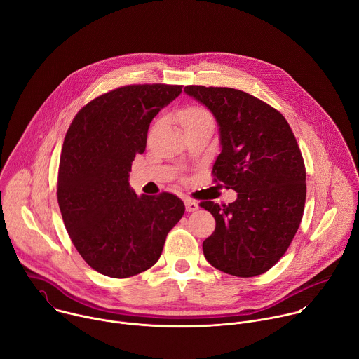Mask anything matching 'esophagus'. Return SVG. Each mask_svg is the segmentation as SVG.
Wrapping results in <instances>:
<instances>
[{"instance_id":"obj_1","label":"esophagus","mask_w":359,"mask_h":359,"mask_svg":"<svg viewBox=\"0 0 359 359\" xmlns=\"http://www.w3.org/2000/svg\"><path fill=\"white\" fill-rule=\"evenodd\" d=\"M184 204H186V210H187V212H196V210H198V203H196V201H193V200H190V198H186V200H184Z\"/></svg>"}]
</instances>
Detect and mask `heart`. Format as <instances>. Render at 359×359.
Segmentation results:
<instances>
[{
	"instance_id": "heart-1",
	"label": "heart",
	"mask_w": 359,
	"mask_h": 359,
	"mask_svg": "<svg viewBox=\"0 0 359 359\" xmlns=\"http://www.w3.org/2000/svg\"><path fill=\"white\" fill-rule=\"evenodd\" d=\"M201 121H212L210 114L200 107H189L180 112V122L183 126L197 123Z\"/></svg>"
}]
</instances>
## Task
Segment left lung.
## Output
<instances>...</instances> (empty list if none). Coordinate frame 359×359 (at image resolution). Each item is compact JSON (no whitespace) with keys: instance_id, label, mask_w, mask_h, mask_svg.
<instances>
[{"instance_id":"1","label":"left lung","mask_w":359,"mask_h":359,"mask_svg":"<svg viewBox=\"0 0 359 359\" xmlns=\"http://www.w3.org/2000/svg\"><path fill=\"white\" fill-rule=\"evenodd\" d=\"M184 92L216 118L222 151L212 173L237 191L229 204L200 203L216 220L204 257L230 276H260L283 257L302 219L305 166L295 136L277 109L243 90L189 85Z\"/></svg>"}]
</instances>
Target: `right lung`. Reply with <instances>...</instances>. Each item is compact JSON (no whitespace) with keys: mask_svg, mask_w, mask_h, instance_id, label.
<instances>
[{"mask_svg":"<svg viewBox=\"0 0 359 359\" xmlns=\"http://www.w3.org/2000/svg\"><path fill=\"white\" fill-rule=\"evenodd\" d=\"M182 85H128L90 100L74 118L61 151L58 204L67 231L95 271L128 278L155 264L184 213L172 193L137 196L129 186L147 129Z\"/></svg>","mask_w":359,"mask_h":359,"instance_id":"1","label":"right lung"}]
</instances>
